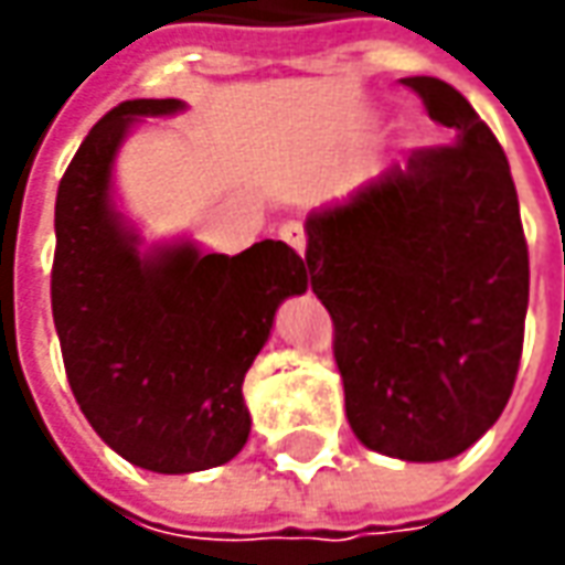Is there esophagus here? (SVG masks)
<instances>
[{"instance_id": "1", "label": "esophagus", "mask_w": 565, "mask_h": 565, "mask_svg": "<svg viewBox=\"0 0 565 565\" xmlns=\"http://www.w3.org/2000/svg\"><path fill=\"white\" fill-rule=\"evenodd\" d=\"M279 238L286 242V245H292L301 257H305V248H308V235H305V226L301 223H282L279 226Z\"/></svg>"}]
</instances>
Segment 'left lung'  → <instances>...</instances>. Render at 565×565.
Returning a JSON list of instances; mask_svg holds the SVG:
<instances>
[{
  "label": "left lung",
  "instance_id": "1",
  "mask_svg": "<svg viewBox=\"0 0 565 565\" xmlns=\"http://www.w3.org/2000/svg\"><path fill=\"white\" fill-rule=\"evenodd\" d=\"M449 147L415 150L305 223L311 289L333 317L345 418L367 449L444 462L510 402L529 245L500 141L456 87L402 77Z\"/></svg>",
  "mask_w": 565,
  "mask_h": 565
}]
</instances>
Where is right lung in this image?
Returning a JSON list of instances; mask_svg holds the SVG:
<instances>
[{
	"instance_id": "add662e5",
	"label": "right lung",
	"mask_w": 565,
	"mask_h": 565,
	"mask_svg": "<svg viewBox=\"0 0 565 565\" xmlns=\"http://www.w3.org/2000/svg\"><path fill=\"white\" fill-rule=\"evenodd\" d=\"M182 99H125L90 128L55 194L53 320L84 418L131 466L191 475L248 444L242 383L276 308L308 289L286 242L206 254L194 242L143 248L116 206L113 166L143 116Z\"/></svg>"
}]
</instances>
